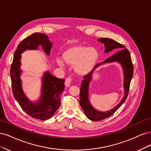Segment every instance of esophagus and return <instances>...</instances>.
Segmentation results:
<instances>
[{
	"instance_id": "34e87169",
	"label": "esophagus",
	"mask_w": 151,
	"mask_h": 151,
	"mask_svg": "<svg viewBox=\"0 0 151 151\" xmlns=\"http://www.w3.org/2000/svg\"><path fill=\"white\" fill-rule=\"evenodd\" d=\"M71 81H72V79L71 78H67L65 80V85L67 87H69L70 86Z\"/></svg>"
}]
</instances>
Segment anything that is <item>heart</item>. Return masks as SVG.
I'll use <instances>...</instances> for the list:
<instances>
[{
    "label": "heart",
    "instance_id": "b5f03b06",
    "mask_svg": "<svg viewBox=\"0 0 151 151\" xmlns=\"http://www.w3.org/2000/svg\"><path fill=\"white\" fill-rule=\"evenodd\" d=\"M99 52L95 48L86 46L73 47L66 51L63 58L67 64L75 66V71L80 75H86L93 71L99 60ZM57 63L61 68H65V62L58 58Z\"/></svg>",
    "mask_w": 151,
    "mask_h": 151
}]
</instances>
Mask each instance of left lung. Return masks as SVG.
<instances>
[{"label":"left lung","instance_id":"obj_1","mask_svg":"<svg viewBox=\"0 0 151 151\" xmlns=\"http://www.w3.org/2000/svg\"><path fill=\"white\" fill-rule=\"evenodd\" d=\"M98 41L104 44L105 47L104 52L105 53H109L115 49L119 50V51L108 58L104 62L97 64L95 66L94 70L90 73L84 76L83 77L84 80H83L80 87L81 91L80 93V104L83 110L86 117L92 121H99L108 118L111 115H113L120 107V106L124 103L127 98L130 81L132 78L134 73L133 65L132 63V60H131L130 52L127 49L125 48V47L124 45H121V44L117 42L114 40H111L110 38H100L98 40ZM114 62L119 63L123 70V85L124 89V96L120 103L115 106L113 109L105 112L100 111L95 109L92 106L89 100L88 92L89 84L93 78L94 72L97 67L101 65Z\"/></svg>","mask_w":151,"mask_h":151}]
</instances>
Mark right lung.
<instances>
[{"label":"right lung","instance_id":"add662e5","mask_svg":"<svg viewBox=\"0 0 151 151\" xmlns=\"http://www.w3.org/2000/svg\"><path fill=\"white\" fill-rule=\"evenodd\" d=\"M40 46L49 56L52 43L45 34L35 33L19 43L11 67V78L13 95L22 110L32 118L46 120L50 119L60 106V95L64 91L65 80L58 78L47 71L41 78V95L38 100L32 101L24 93L21 78V54L26 50H37Z\"/></svg>","mask_w":151,"mask_h":151}]
</instances>
